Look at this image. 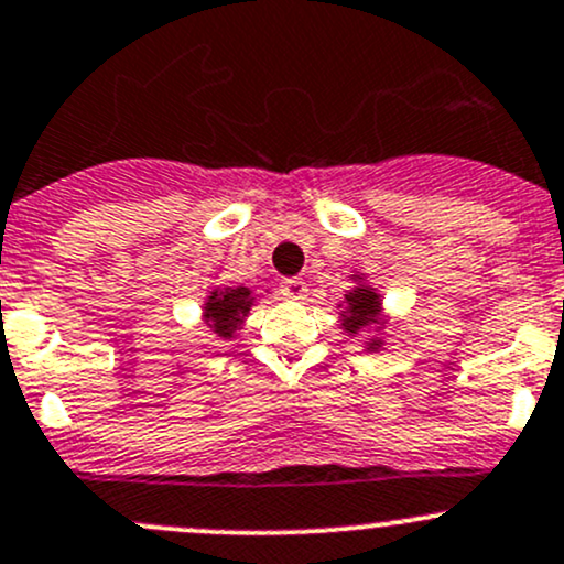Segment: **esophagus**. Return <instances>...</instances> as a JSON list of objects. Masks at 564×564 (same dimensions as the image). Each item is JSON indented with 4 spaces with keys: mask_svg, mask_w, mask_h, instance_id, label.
<instances>
[{
    "mask_svg": "<svg viewBox=\"0 0 564 564\" xmlns=\"http://www.w3.org/2000/svg\"><path fill=\"white\" fill-rule=\"evenodd\" d=\"M281 294L289 296V300H305L307 296V283L302 278H286L281 283Z\"/></svg>",
    "mask_w": 564,
    "mask_h": 564,
    "instance_id": "obj_1",
    "label": "esophagus"
}]
</instances>
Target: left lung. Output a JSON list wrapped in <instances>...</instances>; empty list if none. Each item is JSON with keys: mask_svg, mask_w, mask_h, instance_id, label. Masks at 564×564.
<instances>
[{"mask_svg": "<svg viewBox=\"0 0 564 564\" xmlns=\"http://www.w3.org/2000/svg\"><path fill=\"white\" fill-rule=\"evenodd\" d=\"M345 300H348V307L343 311L345 332L358 334L367 329V326L377 324V318H380V296H377V292H372L369 286H356L352 292L345 294ZM367 348L369 350L382 348V339L380 337L369 339Z\"/></svg>", "mask_w": 564, "mask_h": 564, "instance_id": "1", "label": "left lung"}]
</instances>
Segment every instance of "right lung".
I'll return each mask as SVG.
<instances>
[{"label":"right lung","instance_id":"right-lung-1","mask_svg":"<svg viewBox=\"0 0 564 564\" xmlns=\"http://www.w3.org/2000/svg\"><path fill=\"white\" fill-rule=\"evenodd\" d=\"M253 305L251 289L238 286V289H214L206 300V311L203 318L212 326L216 337L232 339L235 332L240 329V324L246 321Z\"/></svg>","mask_w":564,"mask_h":564}]
</instances>
